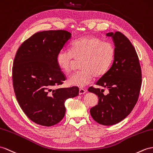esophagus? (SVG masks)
Returning <instances> with one entry per match:
<instances>
[{"mask_svg":"<svg viewBox=\"0 0 153 153\" xmlns=\"http://www.w3.org/2000/svg\"><path fill=\"white\" fill-rule=\"evenodd\" d=\"M85 93H86V90H85V89L82 88H80L79 89V95H83L85 94Z\"/></svg>","mask_w":153,"mask_h":153,"instance_id":"1","label":"esophagus"}]
</instances>
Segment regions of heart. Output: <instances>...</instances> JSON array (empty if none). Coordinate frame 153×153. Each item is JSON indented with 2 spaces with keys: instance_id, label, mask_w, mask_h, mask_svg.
<instances>
[{
  "instance_id": "heart-1",
  "label": "heart",
  "mask_w": 153,
  "mask_h": 153,
  "mask_svg": "<svg viewBox=\"0 0 153 153\" xmlns=\"http://www.w3.org/2000/svg\"><path fill=\"white\" fill-rule=\"evenodd\" d=\"M114 56L115 48L110 42L89 36L74 41L71 45L70 50L59 51L56 60L59 69L65 73L71 70L74 60H80L81 71L71 74L68 84L84 88L91 82L94 75L100 76L107 72Z\"/></svg>"
}]
</instances>
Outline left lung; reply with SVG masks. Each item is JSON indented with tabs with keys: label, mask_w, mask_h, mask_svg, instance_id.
<instances>
[{
	"label": "left lung",
	"mask_w": 153,
	"mask_h": 153,
	"mask_svg": "<svg viewBox=\"0 0 153 153\" xmlns=\"http://www.w3.org/2000/svg\"><path fill=\"white\" fill-rule=\"evenodd\" d=\"M115 45L113 64L96 85L108 89L89 88L88 91L99 97L97 105L91 108L92 118L102 125H113L127 117L138 99L141 85V70L139 58L131 42L120 32L106 33Z\"/></svg>",
	"instance_id": "left-lung-1"
}]
</instances>
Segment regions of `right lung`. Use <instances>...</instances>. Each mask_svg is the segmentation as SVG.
<instances>
[{"mask_svg": "<svg viewBox=\"0 0 153 153\" xmlns=\"http://www.w3.org/2000/svg\"><path fill=\"white\" fill-rule=\"evenodd\" d=\"M71 38L63 30L39 32L17 50L12 68L14 92L21 109L36 124L58 123L65 114V100L79 95L76 86L52 89L65 80L56 58Z\"/></svg>", "mask_w": 153, "mask_h": 153, "instance_id": "right-lung-1", "label": "right lung"}]
</instances>
